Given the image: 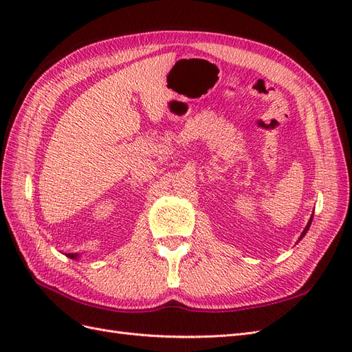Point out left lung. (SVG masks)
<instances>
[{
	"label": "left lung",
	"instance_id": "1",
	"mask_svg": "<svg viewBox=\"0 0 352 352\" xmlns=\"http://www.w3.org/2000/svg\"><path fill=\"white\" fill-rule=\"evenodd\" d=\"M311 221H313V214H311V217H310V220H308V223H307V226H305V229L302 230V233H301V236H300V241L305 236V233H307V230L310 229V226H311Z\"/></svg>",
	"mask_w": 352,
	"mask_h": 352
}]
</instances>
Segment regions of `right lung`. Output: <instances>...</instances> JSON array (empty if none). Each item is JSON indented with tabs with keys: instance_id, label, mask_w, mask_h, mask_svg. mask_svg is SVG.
<instances>
[{
	"instance_id": "right-lung-1",
	"label": "right lung",
	"mask_w": 352,
	"mask_h": 352,
	"mask_svg": "<svg viewBox=\"0 0 352 352\" xmlns=\"http://www.w3.org/2000/svg\"><path fill=\"white\" fill-rule=\"evenodd\" d=\"M66 255H67V257H69V258H78V257H79V255H78V254H66Z\"/></svg>"
}]
</instances>
